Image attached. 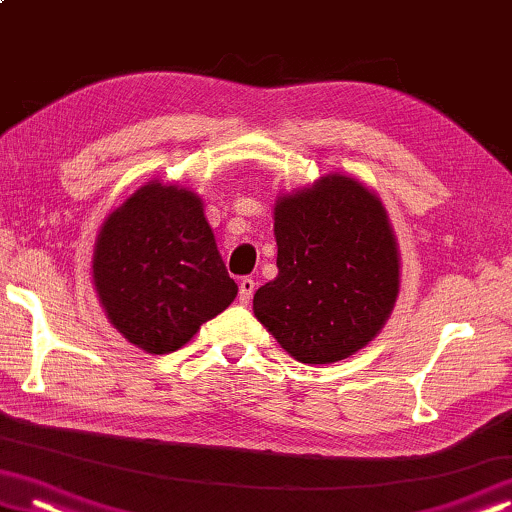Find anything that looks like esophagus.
Here are the masks:
<instances>
[{
	"label": "esophagus",
	"mask_w": 512,
	"mask_h": 512,
	"mask_svg": "<svg viewBox=\"0 0 512 512\" xmlns=\"http://www.w3.org/2000/svg\"><path fill=\"white\" fill-rule=\"evenodd\" d=\"M255 287H257V282L253 278H241V282H239V301L248 305L250 299H253V294H255Z\"/></svg>",
	"instance_id": "esophagus-1"
}]
</instances>
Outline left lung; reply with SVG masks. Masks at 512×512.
<instances>
[{"label":"left lung","mask_w":512,"mask_h":512,"mask_svg":"<svg viewBox=\"0 0 512 512\" xmlns=\"http://www.w3.org/2000/svg\"><path fill=\"white\" fill-rule=\"evenodd\" d=\"M278 276L255 317L301 363H335L386 324L400 287L395 234L379 197L331 174L276 204Z\"/></svg>","instance_id":"1"}]
</instances>
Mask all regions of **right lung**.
Masks as SVG:
<instances>
[{"mask_svg": "<svg viewBox=\"0 0 512 512\" xmlns=\"http://www.w3.org/2000/svg\"><path fill=\"white\" fill-rule=\"evenodd\" d=\"M94 285L117 331L149 354L177 352L239 292L200 197L158 181L103 223Z\"/></svg>", "mask_w": 512, "mask_h": 512, "instance_id": "obj_1", "label": "right lung"}]
</instances>
